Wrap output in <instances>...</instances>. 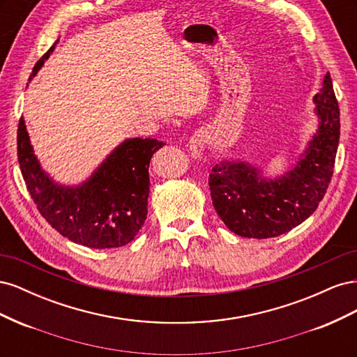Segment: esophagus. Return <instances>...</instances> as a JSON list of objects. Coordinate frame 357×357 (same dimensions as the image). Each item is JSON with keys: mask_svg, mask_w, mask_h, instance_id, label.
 Segmentation results:
<instances>
[{"mask_svg": "<svg viewBox=\"0 0 357 357\" xmlns=\"http://www.w3.org/2000/svg\"><path fill=\"white\" fill-rule=\"evenodd\" d=\"M205 146H207V139H205L204 131H197L190 137L189 149H190V155L195 159H204Z\"/></svg>", "mask_w": 357, "mask_h": 357, "instance_id": "1", "label": "esophagus"}]
</instances>
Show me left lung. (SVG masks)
<instances>
[{
	"label": "left lung",
	"mask_w": 357,
	"mask_h": 357,
	"mask_svg": "<svg viewBox=\"0 0 357 357\" xmlns=\"http://www.w3.org/2000/svg\"><path fill=\"white\" fill-rule=\"evenodd\" d=\"M312 101L317 129L283 176L265 177L244 160L225 159L213 167L208 185L214 210L234 234L257 240L286 234L307 220L325 197L340 143V109L329 73Z\"/></svg>",
	"instance_id": "1"
}]
</instances>
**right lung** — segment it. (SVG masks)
<instances>
[{
	"instance_id": "right-lung-1",
	"label": "right lung",
	"mask_w": 357,
	"mask_h": 357,
	"mask_svg": "<svg viewBox=\"0 0 357 357\" xmlns=\"http://www.w3.org/2000/svg\"><path fill=\"white\" fill-rule=\"evenodd\" d=\"M58 41L36 63L29 80L45 66ZM162 146L155 138H128L89 178L66 186L41 168L24 117L17 128L19 167L40 214L62 236L91 248L122 247L135 238L147 218L150 159Z\"/></svg>"
}]
</instances>
